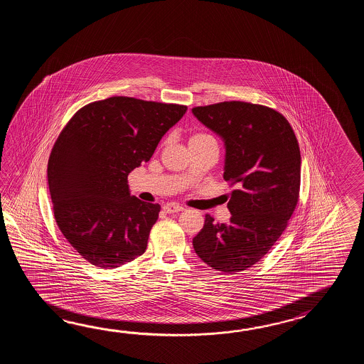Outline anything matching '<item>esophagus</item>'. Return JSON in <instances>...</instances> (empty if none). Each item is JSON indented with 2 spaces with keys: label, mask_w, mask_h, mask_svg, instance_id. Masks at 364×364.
I'll return each instance as SVG.
<instances>
[{
  "label": "esophagus",
  "mask_w": 364,
  "mask_h": 364,
  "mask_svg": "<svg viewBox=\"0 0 364 364\" xmlns=\"http://www.w3.org/2000/svg\"><path fill=\"white\" fill-rule=\"evenodd\" d=\"M164 210H165L166 213H177V212L183 210V208H182L181 205H178V204L168 203V204H165V205H164Z\"/></svg>",
  "instance_id": "esophagus-1"
}]
</instances>
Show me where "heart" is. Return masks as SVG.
<instances>
[{
  "label": "heart",
  "instance_id": "b5f03b06",
  "mask_svg": "<svg viewBox=\"0 0 364 364\" xmlns=\"http://www.w3.org/2000/svg\"><path fill=\"white\" fill-rule=\"evenodd\" d=\"M213 139L209 134L207 132H195L191 135V138H190V144L191 143H201V141H205V140Z\"/></svg>",
  "mask_w": 364,
  "mask_h": 364
}]
</instances>
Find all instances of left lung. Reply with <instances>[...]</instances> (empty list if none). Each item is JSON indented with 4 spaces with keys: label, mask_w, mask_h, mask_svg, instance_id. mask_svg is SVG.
<instances>
[{
    "label": "left lung",
    "mask_w": 364,
    "mask_h": 364,
    "mask_svg": "<svg viewBox=\"0 0 364 364\" xmlns=\"http://www.w3.org/2000/svg\"><path fill=\"white\" fill-rule=\"evenodd\" d=\"M226 148L228 224L205 215L193 237L196 255L224 273L246 271L271 250L294 213L301 190V151L291 124L274 109L245 101L193 108Z\"/></svg>",
    "instance_id": "obj_1"
}]
</instances>
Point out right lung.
Listing matches in <instances>:
<instances>
[{"label": "right lung", "instance_id": "obj_1", "mask_svg": "<svg viewBox=\"0 0 364 364\" xmlns=\"http://www.w3.org/2000/svg\"><path fill=\"white\" fill-rule=\"evenodd\" d=\"M186 105L113 96L79 109L48 160L53 213L79 255L105 269L143 255L160 204L130 195L127 176L154 155Z\"/></svg>", "mask_w": 364, "mask_h": 364}]
</instances>
